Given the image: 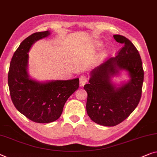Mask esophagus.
<instances>
[{
    "label": "esophagus",
    "instance_id": "esophagus-1",
    "mask_svg": "<svg viewBox=\"0 0 157 157\" xmlns=\"http://www.w3.org/2000/svg\"><path fill=\"white\" fill-rule=\"evenodd\" d=\"M87 82V78L84 76H81L79 78V83H80L81 86H83Z\"/></svg>",
    "mask_w": 157,
    "mask_h": 157
}]
</instances>
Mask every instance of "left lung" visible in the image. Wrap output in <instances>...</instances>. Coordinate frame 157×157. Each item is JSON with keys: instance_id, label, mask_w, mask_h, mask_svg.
I'll list each match as a JSON object with an SVG mask.
<instances>
[{"instance_id": "1", "label": "left lung", "mask_w": 157, "mask_h": 157, "mask_svg": "<svg viewBox=\"0 0 157 157\" xmlns=\"http://www.w3.org/2000/svg\"><path fill=\"white\" fill-rule=\"evenodd\" d=\"M116 41L124 47L115 57L96 67L90 72L88 84L84 86L88 93L87 114L96 124L114 126L129 117L140 100L144 71L140 55L131 40L114 35ZM122 71L129 79L119 84L113 81Z\"/></svg>"}]
</instances>
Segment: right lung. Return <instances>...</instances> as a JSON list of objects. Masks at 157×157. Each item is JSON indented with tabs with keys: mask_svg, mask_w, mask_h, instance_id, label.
Wrapping results in <instances>:
<instances>
[{
	"mask_svg": "<svg viewBox=\"0 0 157 157\" xmlns=\"http://www.w3.org/2000/svg\"><path fill=\"white\" fill-rule=\"evenodd\" d=\"M50 33V31L36 32L24 40L14 52L8 73L10 93L14 107L29 119L40 124L58 119L65 102L79 87L78 78L40 81L29 74V52L36 42Z\"/></svg>",
	"mask_w": 157,
	"mask_h": 157,
	"instance_id": "add662e5",
	"label": "right lung"
}]
</instances>
